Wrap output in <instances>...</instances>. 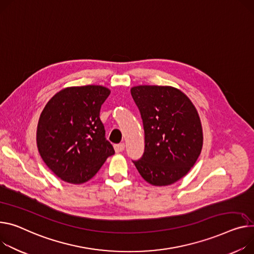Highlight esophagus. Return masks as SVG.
Segmentation results:
<instances>
[{
    "instance_id": "obj_1",
    "label": "esophagus",
    "mask_w": 254,
    "mask_h": 254,
    "mask_svg": "<svg viewBox=\"0 0 254 254\" xmlns=\"http://www.w3.org/2000/svg\"><path fill=\"white\" fill-rule=\"evenodd\" d=\"M114 148H115V151H116V152H121V151H123V150L125 149V144H124V143L116 144V145L114 146Z\"/></svg>"
}]
</instances>
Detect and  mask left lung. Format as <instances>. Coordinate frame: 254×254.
I'll list each match as a JSON object with an SVG mask.
<instances>
[{"label":"left lung","instance_id":"8db88e82","mask_svg":"<svg viewBox=\"0 0 254 254\" xmlns=\"http://www.w3.org/2000/svg\"><path fill=\"white\" fill-rule=\"evenodd\" d=\"M144 129V152L133 161L141 177L153 186L180 180L197 161L203 135L198 113L181 90L172 86L131 88Z\"/></svg>","mask_w":254,"mask_h":254}]
</instances>
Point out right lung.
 <instances>
[{
  "label": "right lung",
  "mask_w": 254,
  "mask_h": 254,
  "mask_svg": "<svg viewBox=\"0 0 254 254\" xmlns=\"http://www.w3.org/2000/svg\"><path fill=\"white\" fill-rule=\"evenodd\" d=\"M111 91L101 85L72 86L57 92L37 124L38 152L63 181L82 184L115 153L100 118Z\"/></svg>",
  "instance_id": "1"
}]
</instances>
